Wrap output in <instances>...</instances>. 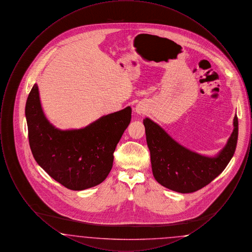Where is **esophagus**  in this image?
Returning <instances> with one entry per match:
<instances>
[{
  "label": "esophagus",
  "mask_w": 252,
  "mask_h": 252,
  "mask_svg": "<svg viewBox=\"0 0 252 252\" xmlns=\"http://www.w3.org/2000/svg\"><path fill=\"white\" fill-rule=\"evenodd\" d=\"M136 111H137V113L141 114V113H143L144 109H143V108H142V107H140V106H137V108H136Z\"/></svg>",
  "instance_id": "obj_1"
}]
</instances>
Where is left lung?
<instances>
[{
	"label": "left lung",
	"mask_w": 252,
	"mask_h": 252,
	"mask_svg": "<svg viewBox=\"0 0 252 252\" xmlns=\"http://www.w3.org/2000/svg\"><path fill=\"white\" fill-rule=\"evenodd\" d=\"M155 180L175 192L188 193L200 190L219 176L233 156L238 139V118L226 146L215 158L202 156L173 140L158 125L144 120Z\"/></svg>",
	"instance_id": "obj_1"
}]
</instances>
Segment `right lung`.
Instances as JSON below:
<instances>
[{"instance_id":"right-lung-1","label":"right lung","mask_w":252,"mask_h":252,"mask_svg":"<svg viewBox=\"0 0 252 252\" xmlns=\"http://www.w3.org/2000/svg\"><path fill=\"white\" fill-rule=\"evenodd\" d=\"M25 116L30 148L38 165L64 187L81 191L108 177L116 145L131 120V108L103 116L84 128L60 130L45 117L35 84Z\"/></svg>"}]
</instances>
